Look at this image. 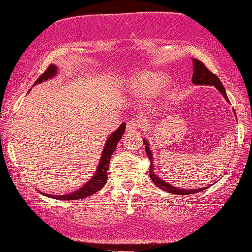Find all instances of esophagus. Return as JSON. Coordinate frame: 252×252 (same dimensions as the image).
Instances as JSON below:
<instances>
[{
	"instance_id": "34e87169",
	"label": "esophagus",
	"mask_w": 252,
	"mask_h": 252,
	"mask_svg": "<svg viewBox=\"0 0 252 252\" xmlns=\"http://www.w3.org/2000/svg\"><path fill=\"white\" fill-rule=\"evenodd\" d=\"M142 127V121L138 118H132L131 120L127 121L126 131L127 132H136Z\"/></svg>"
}]
</instances>
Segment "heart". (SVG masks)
Returning a JSON list of instances; mask_svg holds the SVG:
<instances>
[{
    "mask_svg": "<svg viewBox=\"0 0 252 252\" xmlns=\"http://www.w3.org/2000/svg\"><path fill=\"white\" fill-rule=\"evenodd\" d=\"M154 86L152 85V84H147V85H142V90H145V91H151L152 89H153Z\"/></svg>",
    "mask_w": 252,
    "mask_h": 252,
    "instance_id": "1",
    "label": "heart"
}]
</instances>
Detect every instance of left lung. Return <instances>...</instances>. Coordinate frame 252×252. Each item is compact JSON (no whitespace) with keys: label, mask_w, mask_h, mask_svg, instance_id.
<instances>
[{"label":"left lung","mask_w":252,"mask_h":252,"mask_svg":"<svg viewBox=\"0 0 252 252\" xmlns=\"http://www.w3.org/2000/svg\"><path fill=\"white\" fill-rule=\"evenodd\" d=\"M194 62V73H192V79L191 82L196 85H212L215 86V88L219 90L220 92L222 93L223 97H224L226 100L229 101L228 97H226V93L225 90L223 88V84L221 83V80L219 79V77L216 76L215 73H213L208 67L202 63L201 61L196 60L194 58L192 60ZM144 144L146 145V154H147L148 159L151 160V167H150V176L152 179V181L155 183V186H158L160 189H162L164 191H168L172 192V194H176V195H189V194H195V192H200L202 190H204L206 188H200V189H179L176 187H173V186L168 185L167 182H164L163 180H161L155 175L154 168H153V159H152V153L150 147H148V144L146 142V140H144Z\"/></svg>","instance_id":"obj_1"}]
</instances>
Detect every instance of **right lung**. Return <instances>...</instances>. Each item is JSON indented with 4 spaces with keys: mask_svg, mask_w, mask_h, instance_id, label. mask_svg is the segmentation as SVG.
Listing matches in <instances>:
<instances>
[{
    "mask_svg": "<svg viewBox=\"0 0 252 252\" xmlns=\"http://www.w3.org/2000/svg\"><path fill=\"white\" fill-rule=\"evenodd\" d=\"M56 70L57 69H56V66L54 64L49 65L48 69H46L42 74H40V76L38 77V79L36 80L33 85L44 82V80L54 77L56 72H57ZM125 128H126V124L123 123L120 125L119 128H118L116 132L112 133L110 138H108V140L106 141V145H105V147H104V151H102L97 172H95L94 176L90 180L88 185H85L84 187L78 189L77 191L71 192V194L62 195V196H54V195H46V196L57 198V200H79V198L88 197V196H90V195L94 194V192H97L99 189H101L102 187H104L105 183L107 182V170H108V166H110L111 157H112V154H113V152L116 151L118 142H119L121 136H123V134H124V132H125Z\"/></svg>",
    "mask_w": 252,
    "mask_h": 252,
    "instance_id": "1",
    "label": "right lung"
}]
</instances>
